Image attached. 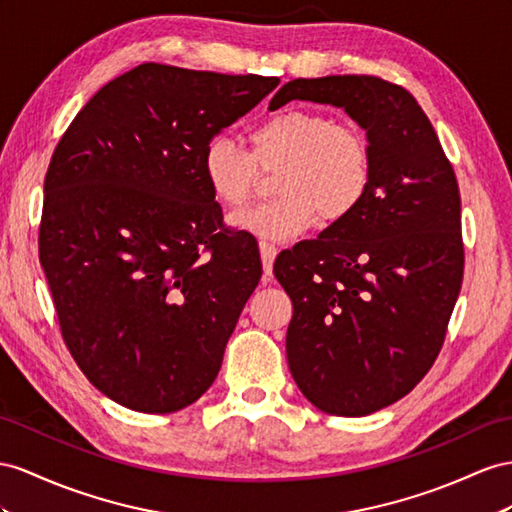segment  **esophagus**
<instances>
[{
    "mask_svg": "<svg viewBox=\"0 0 512 512\" xmlns=\"http://www.w3.org/2000/svg\"><path fill=\"white\" fill-rule=\"evenodd\" d=\"M259 253H261V266H264L266 277H272V264L274 259H277V246L268 244V242H261L259 244Z\"/></svg>",
    "mask_w": 512,
    "mask_h": 512,
    "instance_id": "34e87169",
    "label": "esophagus"
}]
</instances>
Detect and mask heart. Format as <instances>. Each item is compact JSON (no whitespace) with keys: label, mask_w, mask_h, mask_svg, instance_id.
<instances>
[{"label":"heart","mask_w":512,"mask_h":512,"mask_svg":"<svg viewBox=\"0 0 512 512\" xmlns=\"http://www.w3.org/2000/svg\"><path fill=\"white\" fill-rule=\"evenodd\" d=\"M251 149L218 136L205 147L203 175L216 201L242 207L259 168H277V201L235 214L231 225L261 240H290L324 222L350 216L370 192L374 162L370 142L350 123L316 110H281L248 131Z\"/></svg>","instance_id":"obj_1"}]
</instances>
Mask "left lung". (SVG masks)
Here are the masks:
<instances>
[{
  "label": "left lung",
  "instance_id": "left-lung-1",
  "mask_svg": "<svg viewBox=\"0 0 512 512\" xmlns=\"http://www.w3.org/2000/svg\"><path fill=\"white\" fill-rule=\"evenodd\" d=\"M342 108L365 129L374 179L350 216L274 261L290 294L287 365L329 415L361 417L404 398L435 363L463 283L461 194L428 116L372 75L292 80L270 106Z\"/></svg>",
  "mask_w": 512,
  "mask_h": 512
}]
</instances>
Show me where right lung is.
I'll return each mask as SVG.
<instances>
[{"label":"right lung","mask_w":512,"mask_h":512,"mask_svg":"<svg viewBox=\"0 0 512 512\" xmlns=\"http://www.w3.org/2000/svg\"><path fill=\"white\" fill-rule=\"evenodd\" d=\"M279 77L147 62L103 86L51 157L38 255L64 344L103 396L175 413L216 381L261 277L203 153Z\"/></svg>","instance_id":"obj_1"}]
</instances>
